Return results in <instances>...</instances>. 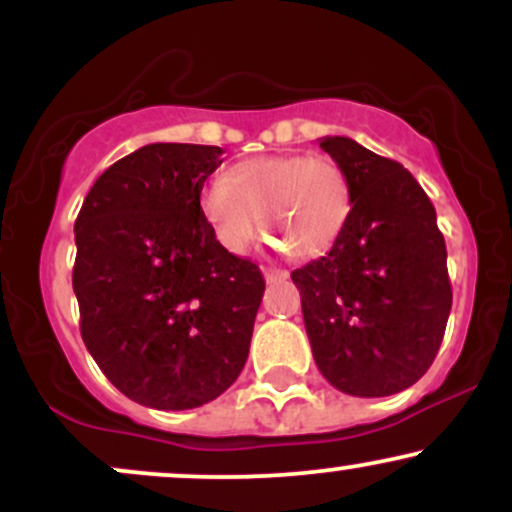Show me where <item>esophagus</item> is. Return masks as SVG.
I'll return each mask as SVG.
<instances>
[{"mask_svg":"<svg viewBox=\"0 0 512 512\" xmlns=\"http://www.w3.org/2000/svg\"><path fill=\"white\" fill-rule=\"evenodd\" d=\"M264 279H267V284H276V281L289 279V272H284V269H264Z\"/></svg>","mask_w":512,"mask_h":512,"instance_id":"obj_1","label":"esophagus"}]
</instances>
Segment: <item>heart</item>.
I'll list each match as a JSON object with an SVG mask.
<instances>
[{"label": "heart", "instance_id": "1", "mask_svg": "<svg viewBox=\"0 0 512 512\" xmlns=\"http://www.w3.org/2000/svg\"><path fill=\"white\" fill-rule=\"evenodd\" d=\"M279 233L301 257L337 243L351 214V185L327 156L274 154L240 161L202 195V214L228 252H245L260 228Z\"/></svg>", "mask_w": 512, "mask_h": 512}]
</instances>
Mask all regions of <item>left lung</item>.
Returning a JSON list of instances; mask_svg holds the SVG:
<instances>
[{"label": "left lung", "instance_id": "8db88e82", "mask_svg": "<svg viewBox=\"0 0 512 512\" xmlns=\"http://www.w3.org/2000/svg\"><path fill=\"white\" fill-rule=\"evenodd\" d=\"M351 185L344 233L291 272L327 383L354 397L407 390L431 368L452 289L436 209L402 163L349 137L320 139Z\"/></svg>", "mask_w": 512, "mask_h": 512}]
</instances>
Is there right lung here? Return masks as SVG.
Returning a JSON list of instances; mask_svg holds the SVG:
<instances>
[{"label":"right lung","instance_id":"obj_1","mask_svg":"<svg viewBox=\"0 0 512 512\" xmlns=\"http://www.w3.org/2000/svg\"><path fill=\"white\" fill-rule=\"evenodd\" d=\"M221 154L146 144L93 182L76 216L81 337L105 378L144 407H202L248 361L262 272L223 248L199 204Z\"/></svg>","mask_w":512,"mask_h":512}]
</instances>
